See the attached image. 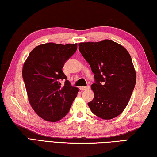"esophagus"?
<instances>
[{
  "mask_svg": "<svg viewBox=\"0 0 157 157\" xmlns=\"http://www.w3.org/2000/svg\"><path fill=\"white\" fill-rule=\"evenodd\" d=\"M90 86L87 85V86H80V90H90Z\"/></svg>",
  "mask_w": 157,
  "mask_h": 157,
  "instance_id": "1",
  "label": "esophagus"
}]
</instances>
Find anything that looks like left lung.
<instances>
[{"instance_id": "8db88e82", "label": "left lung", "mask_w": 157, "mask_h": 157, "mask_svg": "<svg viewBox=\"0 0 157 157\" xmlns=\"http://www.w3.org/2000/svg\"><path fill=\"white\" fill-rule=\"evenodd\" d=\"M79 51L90 64L94 78V97L88 106L94 114L109 120L127 106L136 82L129 53L111 40L79 44Z\"/></svg>"}]
</instances>
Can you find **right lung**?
<instances>
[{"label":"right lung","instance_id":"right-lung-1","mask_svg":"<svg viewBox=\"0 0 157 157\" xmlns=\"http://www.w3.org/2000/svg\"><path fill=\"white\" fill-rule=\"evenodd\" d=\"M78 44L47 43L32 50L24 63L22 78L30 104L37 115L51 122L67 115L79 89L71 86L63 72ZM65 81L63 87L59 82Z\"/></svg>","mask_w":157,"mask_h":157}]
</instances>
